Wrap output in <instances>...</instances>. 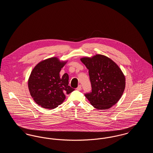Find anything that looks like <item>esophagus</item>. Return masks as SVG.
<instances>
[{"label": "esophagus", "instance_id": "1", "mask_svg": "<svg viewBox=\"0 0 153 153\" xmlns=\"http://www.w3.org/2000/svg\"><path fill=\"white\" fill-rule=\"evenodd\" d=\"M76 89H77V91H80V90L81 89V85H79L78 86V87L76 88Z\"/></svg>", "mask_w": 153, "mask_h": 153}]
</instances>
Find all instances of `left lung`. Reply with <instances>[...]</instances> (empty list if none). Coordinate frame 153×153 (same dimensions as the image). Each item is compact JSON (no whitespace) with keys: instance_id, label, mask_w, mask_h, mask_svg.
I'll use <instances>...</instances> for the list:
<instances>
[{"instance_id":"8db88e82","label":"left lung","mask_w":153,"mask_h":153,"mask_svg":"<svg viewBox=\"0 0 153 153\" xmlns=\"http://www.w3.org/2000/svg\"><path fill=\"white\" fill-rule=\"evenodd\" d=\"M89 70L92 92L85 96L97 109H107L121 98L126 87L123 72L111 59L102 54L80 58Z\"/></svg>"}]
</instances>
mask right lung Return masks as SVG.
I'll return each instance as SVG.
<instances>
[{"label": "right lung", "mask_w": 153, "mask_h": 153, "mask_svg": "<svg viewBox=\"0 0 153 153\" xmlns=\"http://www.w3.org/2000/svg\"><path fill=\"white\" fill-rule=\"evenodd\" d=\"M67 61L54 57L37 64L30 75L28 88L32 98L38 105L46 109H54L62 104L74 90L68 85L69 76L61 77L59 72Z\"/></svg>", "instance_id": "obj_1"}]
</instances>
